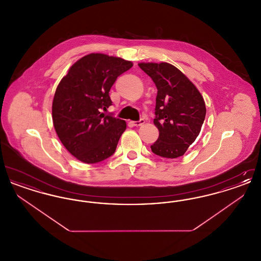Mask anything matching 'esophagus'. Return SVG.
Instances as JSON below:
<instances>
[{"label":"esophagus","mask_w":261,"mask_h":261,"mask_svg":"<svg viewBox=\"0 0 261 261\" xmlns=\"http://www.w3.org/2000/svg\"><path fill=\"white\" fill-rule=\"evenodd\" d=\"M131 123H132L133 126L138 127V126H141V125L144 124V123H145V120H144V119H140V120H138V121H132Z\"/></svg>","instance_id":"esophagus-1"}]
</instances>
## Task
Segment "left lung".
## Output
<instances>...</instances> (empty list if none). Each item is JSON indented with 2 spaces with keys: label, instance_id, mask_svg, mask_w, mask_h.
<instances>
[{
  "label": "left lung",
  "instance_id": "1",
  "mask_svg": "<svg viewBox=\"0 0 261 261\" xmlns=\"http://www.w3.org/2000/svg\"><path fill=\"white\" fill-rule=\"evenodd\" d=\"M158 89L153 123L160 131L151 151L165 159L182 156L199 136L205 103L196 86L167 62L139 63Z\"/></svg>",
  "mask_w": 261,
  "mask_h": 261
}]
</instances>
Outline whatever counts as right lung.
Instances as JSON below:
<instances>
[{
    "instance_id": "obj_1",
    "label": "right lung",
    "mask_w": 261,
    "mask_h": 261,
    "mask_svg": "<svg viewBox=\"0 0 261 261\" xmlns=\"http://www.w3.org/2000/svg\"><path fill=\"white\" fill-rule=\"evenodd\" d=\"M133 66L120 58L90 54L69 68L53 100V122L62 145L80 162H102L114 153L126 122L101 113L112 105L110 90Z\"/></svg>"
}]
</instances>
